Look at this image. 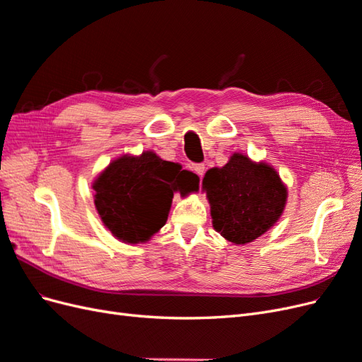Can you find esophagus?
<instances>
[{
  "label": "esophagus",
  "instance_id": "obj_1",
  "mask_svg": "<svg viewBox=\"0 0 362 362\" xmlns=\"http://www.w3.org/2000/svg\"><path fill=\"white\" fill-rule=\"evenodd\" d=\"M192 169H193L196 173H198L199 177H202L204 172H205V164H204V163H196V164H193Z\"/></svg>",
  "mask_w": 362,
  "mask_h": 362
}]
</instances>
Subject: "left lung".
I'll use <instances>...</instances> for the list:
<instances>
[{
  "label": "left lung",
  "mask_w": 362,
  "mask_h": 362,
  "mask_svg": "<svg viewBox=\"0 0 362 362\" xmlns=\"http://www.w3.org/2000/svg\"><path fill=\"white\" fill-rule=\"evenodd\" d=\"M202 185L214 229L235 245L264 234L281 217L287 201V189L276 170L242 154H234L221 169L208 170Z\"/></svg>",
  "instance_id": "8db88e82"
}]
</instances>
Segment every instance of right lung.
Segmentation results:
<instances>
[{"label": "right lung", "mask_w": 362, "mask_h": 362, "mask_svg": "<svg viewBox=\"0 0 362 362\" xmlns=\"http://www.w3.org/2000/svg\"><path fill=\"white\" fill-rule=\"evenodd\" d=\"M182 172L154 152L113 161L93 182L104 225L125 243L146 242L166 223Z\"/></svg>", "instance_id": "add662e5"}]
</instances>
